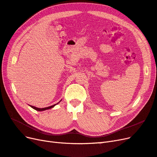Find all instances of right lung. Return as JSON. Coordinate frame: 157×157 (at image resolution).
<instances>
[{
    "instance_id": "1",
    "label": "right lung",
    "mask_w": 157,
    "mask_h": 157,
    "mask_svg": "<svg viewBox=\"0 0 157 157\" xmlns=\"http://www.w3.org/2000/svg\"><path fill=\"white\" fill-rule=\"evenodd\" d=\"M58 103H56V104H58ZM56 104H55V105H52V106H50V107H44V108H37V107H34V106H31V107H32V108H33V109H35V110H36V111H44V110H46V109H51V108H52V107H54Z\"/></svg>"
}]
</instances>
